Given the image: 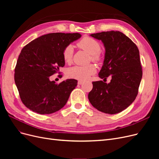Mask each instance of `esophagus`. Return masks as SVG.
<instances>
[{
  "label": "esophagus",
  "instance_id": "34e87169",
  "mask_svg": "<svg viewBox=\"0 0 159 159\" xmlns=\"http://www.w3.org/2000/svg\"><path fill=\"white\" fill-rule=\"evenodd\" d=\"M83 83H84V81H82V80H79V81H78V85H81Z\"/></svg>",
  "mask_w": 159,
  "mask_h": 159
}]
</instances>
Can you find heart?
<instances>
[{"label": "heart", "mask_w": 159, "mask_h": 159, "mask_svg": "<svg viewBox=\"0 0 159 159\" xmlns=\"http://www.w3.org/2000/svg\"><path fill=\"white\" fill-rule=\"evenodd\" d=\"M78 46L91 55L92 60L98 61L100 60L99 52L101 45L96 40L91 37H84L78 42ZM74 54V47L71 45L67 46L63 51L64 60L67 63H70ZM96 72V67L93 64L85 66H75L69 68L67 71V75L70 78L85 80Z\"/></svg>", "instance_id": "1"}]
</instances>
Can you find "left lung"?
<instances>
[{"instance_id": "obj_1", "label": "left lung", "mask_w": 159, "mask_h": 159, "mask_svg": "<svg viewBox=\"0 0 159 159\" xmlns=\"http://www.w3.org/2000/svg\"><path fill=\"white\" fill-rule=\"evenodd\" d=\"M102 40L105 53L99 77L106 80L93 81V89L88 94L91 104L99 111L116 114L127 108L135 99L143 71L139 51L136 44L119 31L91 34Z\"/></svg>"}]
</instances>
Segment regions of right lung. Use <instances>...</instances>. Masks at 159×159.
<instances>
[{"label":"right lung","mask_w":159,"mask_h":159,"mask_svg":"<svg viewBox=\"0 0 159 159\" xmlns=\"http://www.w3.org/2000/svg\"><path fill=\"white\" fill-rule=\"evenodd\" d=\"M81 36L79 33H50L22 49L14 70V81L27 108L45 115L55 113L66 104L78 81L68 79L56 84L50 80V76L64 66L65 48Z\"/></svg>","instance_id":"right-lung-1"}]
</instances>
